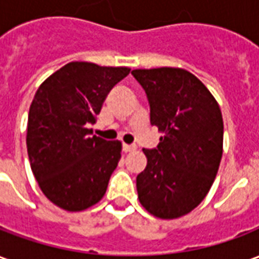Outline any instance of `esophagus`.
<instances>
[{
    "mask_svg": "<svg viewBox=\"0 0 259 259\" xmlns=\"http://www.w3.org/2000/svg\"><path fill=\"white\" fill-rule=\"evenodd\" d=\"M123 151L124 152H133V151H136V146H129V144H123Z\"/></svg>",
    "mask_w": 259,
    "mask_h": 259,
    "instance_id": "1",
    "label": "esophagus"
}]
</instances>
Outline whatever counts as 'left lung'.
<instances>
[{"instance_id": "1", "label": "left lung", "mask_w": 259, "mask_h": 259, "mask_svg": "<svg viewBox=\"0 0 259 259\" xmlns=\"http://www.w3.org/2000/svg\"><path fill=\"white\" fill-rule=\"evenodd\" d=\"M150 102V120L163 133L157 148L143 152L137 179L140 204L151 215L176 219L205 198L223 152V119L209 90L180 68L135 69Z\"/></svg>"}]
</instances>
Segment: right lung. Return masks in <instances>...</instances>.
Segmentation results:
<instances>
[{"instance_id":"obj_1","label":"right lung","mask_w":259,"mask_h":259,"mask_svg":"<svg viewBox=\"0 0 259 259\" xmlns=\"http://www.w3.org/2000/svg\"><path fill=\"white\" fill-rule=\"evenodd\" d=\"M126 66L69 62L36 91L27 119V154L40 189L65 211L101 200L118 166L122 143L91 136L108 93L129 74Z\"/></svg>"}]
</instances>
